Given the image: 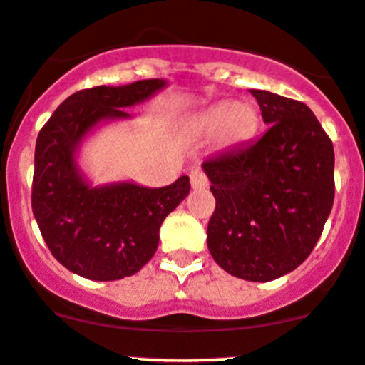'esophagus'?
I'll return each instance as SVG.
<instances>
[{
    "mask_svg": "<svg viewBox=\"0 0 365 365\" xmlns=\"http://www.w3.org/2000/svg\"><path fill=\"white\" fill-rule=\"evenodd\" d=\"M190 185H192V189H207L208 187L207 175H205L201 169H194V171L190 173Z\"/></svg>",
    "mask_w": 365,
    "mask_h": 365,
    "instance_id": "esophagus-1",
    "label": "esophagus"
}]
</instances>
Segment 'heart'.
Listing matches in <instances>:
<instances>
[{
	"instance_id": "obj_1",
	"label": "heart",
	"mask_w": 365,
	"mask_h": 365,
	"mask_svg": "<svg viewBox=\"0 0 365 365\" xmlns=\"http://www.w3.org/2000/svg\"><path fill=\"white\" fill-rule=\"evenodd\" d=\"M258 115L251 105H237V101H222L203 115V128L214 133L222 130L228 140H242L257 128Z\"/></svg>"
}]
</instances>
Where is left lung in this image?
Listing matches in <instances>:
<instances>
[{"mask_svg":"<svg viewBox=\"0 0 365 365\" xmlns=\"http://www.w3.org/2000/svg\"><path fill=\"white\" fill-rule=\"evenodd\" d=\"M267 130L203 162L215 197L207 244L226 272L271 282L312 253L334 207V144L305 103L251 91Z\"/></svg>","mask_w":365,"mask_h":365,"instance_id":"left-lung-1","label":"left lung"}]
</instances>
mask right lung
Listing matches in <instances>:
<instances>
[{
  "label": "right lung",
  "mask_w": 365,
  "mask_h": 365,
  "mask_svg": "<svg viewBox=\"0 0 365 365\" xmlns=\"http://www.w3.org/2000/svg\"><path fill=\"white\" fill-rule=\"evenodd\" d=\"M164 85V80H140L83 88L71 94L38 132L31 210L51 255L71 272L96 282L135 274L157 251L162 221L189 194V176L162 189L135 183L93 189L74 164V150L88 130L103 119L128 118L123 108Z\"/></svg>",
  "instance_id": "right-lung-1"
}]
</instances>
